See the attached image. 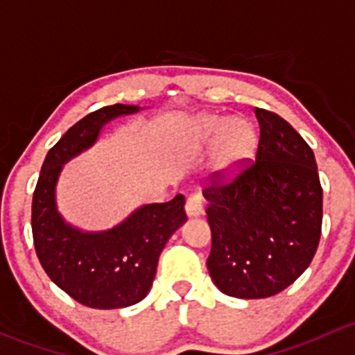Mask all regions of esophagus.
I'll return each instance as SVG.
<instances>
[{"instance_id":"34e87169","label":"esophagus","mask_w":355,"mask_h":355,"mask_svg":"<svg viewBox=\"0 0 355 355\" xmlns=\"http://www.w3.org/2000/svg\"><path fill=\"white\" fill-rule=\"evenodd\" d=\"M203 214V198L200 195H191L186 200V215L189 218L200 217Z\"/></svg>"}]
</instances>
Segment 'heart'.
Masks as SVG:
<instances>
[{"instance_id": "heart-1", "label": "heart", "mask_w": 355, "mask_h": 355, "mask_svg": "<svg viewBox=\"0 0 355 355\" xmlns=\"http://www.w3.org/2000/svg\"><path fill=\"white\" fill-rule=\"evenodd\" d=\"M191 140L198 145L211 141V171L222 182L236 179L254 157L258 135L254 126L244 118H225L203 114L191 124Z\"/></svg>"}]
</instances>
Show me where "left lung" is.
Listing matches in <instances>:
<instances>
[{
	"mask_svg": "<svg viewBox=\"0 0 355 355\" xmlns=\"http://www.w3.org/2000/svg\"><path fill=\"white\" fill-rule=\"evenodd\" d=\"M254 114L257 162L229 184L203 191L208 272L224 294L239 299L270 297L294 284L316 253L323 220L311 147L275 112L254 107Z\"/></svg>",
	"mask_w": 355,
	"mask_h": 355,
	"instance_id": "obj_1",
	"label": "left lung"
}]
</instances>
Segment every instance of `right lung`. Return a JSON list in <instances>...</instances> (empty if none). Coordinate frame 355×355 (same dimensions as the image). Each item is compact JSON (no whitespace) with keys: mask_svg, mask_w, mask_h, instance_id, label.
<instances>
[{"mask_svg":"<svg viewBox=\"0 0 355 355\" xmlns=\"http://www.w3.org/2000/svg\"><path fill=\"white\" fill-rule=\"evenodd\" d=\"M141 109L105 105L73 124L47 152L32 198V234L42 268L69 297L94 309L140 302L150 292L164 246L186 222L182 195L141 205L107 231H83L58 211L56 184L64 164L92 147L105 124Z\"/></svg>","mask_w":355,"mask_h":355,"instance_id":"add662e5","label":"right lung"}]
</instances>
